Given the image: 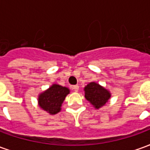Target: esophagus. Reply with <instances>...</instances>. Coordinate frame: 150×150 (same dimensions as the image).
Returning a JSON list of instances; mask_svg holds the SVG:
<instances>
[{
	"label": "esophagus",
	"mask_w": 150,
	"mask_h": 150,
	"mask_svg": "<svg viewBox=\"0 0 150 150\" xmlns=\"http://www.w3.org/2000/svg\"><path fill=\"white\" fill-rule=\"evenodd\" d=\"M79 85H74V86L72 87L73 90H74V91H79Z\"/></svg>",
	"instance_id": "34e87169"
}]
</instances>
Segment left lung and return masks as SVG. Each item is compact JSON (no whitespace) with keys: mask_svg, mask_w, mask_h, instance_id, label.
Returning <instances> with one entry per match:
<instances>
[{"mask_svg":"<svg viewBox=\"0 0 150 150\" xmlns=\"http://www.w3.org/2000/svg\"><path fill=\"white\" fill-rule=\"evenodd\" d=\"M85 98L96 108H100L106 104L111 95L109 91L96 83L91 82L84 88Z\"/></svg>","mask_w":150,"mask_h":150,"instance_id":"8db88e82","label":"left lung"}]
</instances>
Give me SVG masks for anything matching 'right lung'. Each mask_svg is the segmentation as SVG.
<instances>
[{
    "instance_id": "add662e5",
    "label": "right lung",
    "mask_w": 150,
    "mask_h": 150,
    "mask_svg": "<svg viewBox=\"0 0 150 150\" xmlns=\"http://www.w3.org/2000/svg\"><path fill=\"white\" fill-rule=\"evenodd\" d=\"M69 92L67 88L58 84L52 85L39 96V106L50 114H56L61 110V105Z\"/></svg>"
}]
</instances>
